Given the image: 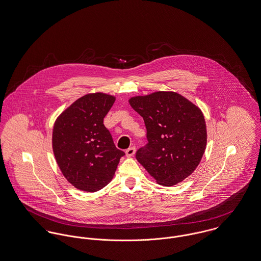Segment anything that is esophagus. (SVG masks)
<instances>
[{
	"label": "esophagus",
	"instance_id": "34e87169",
	"mask_svg": "<svg viewBox=\"0 0 261 261\" xmlns=\"http://www.w3.org/2000/svg\"><path fill=\"white\" fill-rule=\"evenodd\" d=\"M135 152H136V148H135V147H130V148H128V149L126 150L125 154H126V156H127L128 158H130V157H133V156H134Z\"/></svg>",
	"mask_w": 261,
	"mask_h": 261
}]
</instances>
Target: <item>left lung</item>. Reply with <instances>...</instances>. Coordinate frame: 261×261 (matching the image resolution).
I'll use <instances>...</instances> for the list:
<instances>
[{
	"label": "left lung",
	"mask_w": 261,
	"mask_h": 261,
	"mask_svg": "<svg viewBox=\"0 0 261 261\" xmlns=\"http://www.w3.org/2000/svg\"><path fill=\"white\" fill-rule=\"evenodd\" d=\"M143 117L148 144L136 159L158 184L171 187L199 166L206 147V126L201 109L174 91H156L129 99Z\"/></svg>",
	"instance_id": "left-lung-1"
}]
</instances>
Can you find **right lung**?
I'll use <instances>...</instances> for the list:
<instances>
[{"label": "right lung", "mask_w": 261, "mask_h": 261, "mask_svg": "<svg viewBox=\"0 0 261 261\" xmlns=\"http://www.w3.org/2000/svg\"><path fill=\"white\" fill-rule=\"evenodd\" d=\"M116 97L89 93L57 118L53 151L64 178L76 189L94 193L112 180L124 152L118 150L103 119Z\"/></svg>", "instance_id": "obj_1"}]
</instances>
